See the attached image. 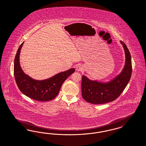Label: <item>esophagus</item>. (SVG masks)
<instances>
[{"mask_svg":"<svg viewBox=\"0 0 146 146\" xmlns=\"http://www.w3.org/2000/svg\"><path fill=\"white\" fill-rule=\"evenodd\" d=\"M84 70V67L82 65L78 64L76 66V70L78 71H82Z\"/></svg>","mask_w":146,"mask_h":146,"instance_id":"34e87169","label":"esophagus"}]
</instances>
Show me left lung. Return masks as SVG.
<instances>
[{
    "instance_id": "obj_1",
    "label": "left lung",
    "mask_w": 146,
    "mask_h": 146,
    "mask_svg": "<svg viewBox=\"0 0 146 146\" xmlns=\"http://www.w3.org/2000/svg\"><path fill=\"white\" fill-rule=\"evenodd\" d=\"M125 54L124 68L118 75L108 82L92 80L83 75L82 78V96L86 102L102 104L112 102L119 97L129 81L132 74L131 54L126 44L120 41Z\"/></svg>"
}]
</instances>
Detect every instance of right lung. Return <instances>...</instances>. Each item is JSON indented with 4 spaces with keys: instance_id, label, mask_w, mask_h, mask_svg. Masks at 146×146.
Returning <instances> with one entry per match:
<instances>
[{
    "instance_id": "add662e5",
    "label": "right lung",
    "mask_w": 146,
    "mask_h": 146,
    "mask_svg": "<svg viewBox=\"0 0 146 146\" xmlns=\"http://www.w3.org/2000/svg\"><path fill=\"white\" fill-rule=\"evenodd\" d=\"M24 42L15 55L14 73L18 88L24 95L36 101H49L56 97L64 82L75 72V68L58 73L46 79H34L22 70L20 64V54Z\"/></svg>"
}]
</instances>
